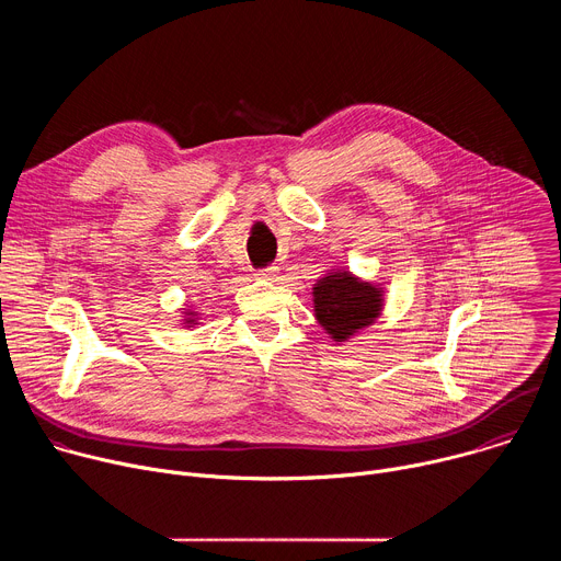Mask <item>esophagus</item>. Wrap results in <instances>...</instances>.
<instances>
[{"mask_svg":"<svg viewBox=\"0 0 561 561\" xmlns=\"http://www.w3.org/2000/svg\"><path fill=\"white\" fill-rule=\"evenodd\" d=\"M257 279H264V282H275L277 279V268L271 266V268H264V271H257L255 273Z\"/></svg>","mask_w":561,"mask_h":561,"instance_id":"obj_1","label":"esophagus"}]
</instances>
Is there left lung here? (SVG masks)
Masks as SVG:
<instances>
[{"instance_id": "1", "label": "left lung", "mask_w": 561, "mask_h": 561, "mask_svg": "<svg viewBox=\"0 0 561 561\" xmlns=\"http://www.w3.org/2000/svg\"><path fill=\"white\" fill-rule=\"evenodd\" d=\"M381 284L366 282L348 268H333L312 284V310L327 335L344 344L373 327L383 310Z\"/></svg>"}]
</instances>
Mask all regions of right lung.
I'll return each mask as SVG.
<instances>
[{
    "instance_id": "1",
    "label": "right lung",
    "mask_w": 561,
    "mask_h": 561,
    "mask_svg": "<svg viewBox=\"0 0 561 561\" xmlns=\"http://www.w3.org/2000/svg\"><path fill=\"white\" fill-rule=\"evenodd\" d=\"M182 324H184V329H195V327L199 324L197 310H193V308H182Z\"/></svg>"
}]
</instances>
